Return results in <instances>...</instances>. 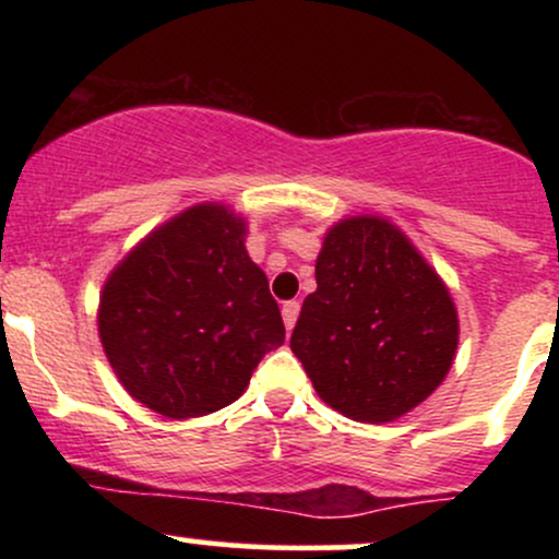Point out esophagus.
<instances>
[{
    "mask_svg": "<svg viewBox=\"0 0 559 559\" xmlns=\"http://www.w3.org/2000/svg\"><path fill=\"white\" fill-rule=\"evenodd\" d=\"M281 316H284L286 329L292 331V329H294V323H297V318H299V301H297V299L286 301V305L281 307Z\"/></svg>",
    "mask_w": 559,
    "mask_h": 559,
    "instance_id": "1",
    "label": "esophagus"
}]
</instances>
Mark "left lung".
<instances>
[{"label":"left lung","instance_id":"obj_1","mask_svg":"<svg viewBox=\"0 0 559 559\" xmlns=\"http://www.w3.org/2000/svg\"><path fill=\"white\" fill-rule=\"evenodd\" d=\"M292 352L318 396L362 423L402 418L439 389L457 352L449 288L394 223L355 215L329 228Z\"/></svg>","mask_w":559,"mask_h":559}]
</instances>
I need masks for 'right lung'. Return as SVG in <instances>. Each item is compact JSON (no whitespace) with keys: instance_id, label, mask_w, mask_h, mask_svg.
Segmentation results:
<instances>
[{"instance_id":"right-lung-1","label":"right lung","mask_w":559,"mask_h":559,"mask_svg":"<svg viewBox=\"0 0 559 559\" xmlns=\"http://www.w3.org/2000/svg\"><path fill=\"white\" fill-rule=\"evenodd\" d=\"M247 221L204 202L152 230L105 281L99 338L115 376L173 420L236 402L286 329L265 273L249 260Z\"/></svg>"}]
</instances>
